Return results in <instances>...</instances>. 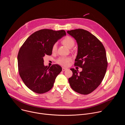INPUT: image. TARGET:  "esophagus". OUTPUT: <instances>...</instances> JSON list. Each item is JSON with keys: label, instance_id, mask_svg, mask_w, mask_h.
I'll use <instances>...</instances> for the list:
<instances>
[{"label": "esophagus", "instance_id": "1", "mask_svg": "<svg viewBox=\"0 0 125 125\" xmlns=\"http://www.w3.org/2000/svg\"><path fill=\"white\" fill-rule=\"evenodd\" d=\"M67 70V68H64V67H62V71H66V70Z\"/></svg>", "mask_w": 125, "mask_h": 125}]
</instances>
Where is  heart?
Here are the masks:
<instances>
[{
  "label": "heart",
  "instance_id": "heart-1",
  "mask_svg": "<svg viewBox=\"0 0 125 125\" xmlns=\"http://www.w3.org/2000/svg\"><path fill=\"white\" fill-rule=\"evenodd\" d=\"M62 43L68 48L72 47L75 45L74 40L70 36H67L62 40ZM57 48V44L55 43L53 45L52 47V51H55ZM72 60V58L70 57L62 56L59 57L56 61L57 63L63 66H68L70 62Z\"/></svg>",
  "mask_w": 125,
  "mask_h": 125
}]
</instances>
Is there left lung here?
Here are the masks:
<instances>
[{"label": "left lung", "mask_w": 125, "mask_h": 125, "mask_svg": "<svg viewBox=\"0 0 125 125\" xmlns=\"http://www.w3.org/2000/svg\"><path fill=\"white\" fill-rule=\"evenodd\" d=\"M78 43V54L75 66L82 68L78 70L72 68L73 75L69 79L73 90L82 94L92 93L102 82L107 68L105 49L101 42L87 31L79 29L68 31Z\"/></svg>", "instance_id": "left-lung-1"}]
</instances>
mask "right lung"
Wrapping results in <instances>:
<instances>
[{"instance_id": "add662e5", "label": "right lung", "mask_w": 125, "mask_h": 125, "mask_svg": "<svg viewBox=\"0 0 125 125\" xmlns=\"http://www.w3.org/2000/svg\"><path fill=\"white\" fill-rule=\"evenodd\" d=\"M66 35L64 30H40L31 34L21 47L17 57L19 75L32 92L42 94L52 88L62 68L57 64L44 66L43 57L52 54L53 45Z\"/></svg>"}]
</instances>
